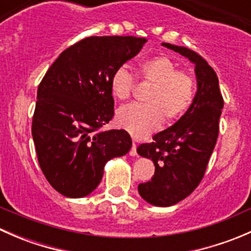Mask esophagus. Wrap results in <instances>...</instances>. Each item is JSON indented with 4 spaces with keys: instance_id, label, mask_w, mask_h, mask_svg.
Returning a JSON list of instances; mask_svg holds the SVG:
<instances>
[{
    "instance_id": "1",
    "label": "esophagus",
    "mask_w": 251,
    "mask_h": 251,
    "mask_svg": "<svg viewBox=\"0 0 251 251\" xmlns=\"http://www.w3.org/2000/svg\"><path fill=\"white\" fill-rule=\"evenodd\" d=\"M130 155L131 156H136V155H137V146H136L135 142H133V143H132V148H131V151H130Z\"/></svg>"
}]
</instances>
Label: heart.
<instances>
[{"label": "heart", "mask_w": 251, "mask_h": 251, "mask_svg": "<svg viewBox=\"0 0 251 251\" xmlns=\"http://www.w3.org/2000/svg\"><path fill=\"white\" fill-rule=\"evenodd\" d=\"M144 82L151 85L146 97V105L130 104L118 111V124L132 137L144 138L163 124H171L181 118L194 100L193 77L178 67L171 58L156 55L142 62L138 68ZM135 78L126 65L116 68L110 77V91L116 100H127Z\"/></svg>", "instance_id": "1"}]
</instances>
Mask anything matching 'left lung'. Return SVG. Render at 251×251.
Returning a JSON list of instances; mask_svg holds the SVG:
<instances>
[{
  "label": "left lung",
  "instance_id": "obj_1",
  "mask_svg": "<svg viewBox=\"0 0 251 251\" xmlns=\"http://www.w3.org/2000/svg\"><path fill=\"white\" fill-rule=\"evenodd\" d=\"M161 46L186 57L194 64L197 92L189 109L171 127L141 144L137 153L155 166L153 178L138 184V193L154 206H171L188 197L203 178L219 136L224 100L219 78L199 54L186 47L163 42Z\"/></svg>",
  "mask_w": 251,
  "mask_h": 251
}]
</instances>
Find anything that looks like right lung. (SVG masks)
Wrapping results in <instances>:
<instances>
[{"mask_svg":"<svg viewBox=\"0 0 251 251\" xmlns=\"http://www.w3.org/2000/svg\"><path fill=\"white\" fill-rule=\"evenodd\" d=\"M147 40L92 36L60 53L37 88L32 140L50 186L68 198L92 193L110 159L132 147L124 130L98 131L114 116L110 77Z\"/></svg>","mask_w":251,"mask_h":251,"instance_id":"right-lung-1","label":"right lung"}]
</instances>
